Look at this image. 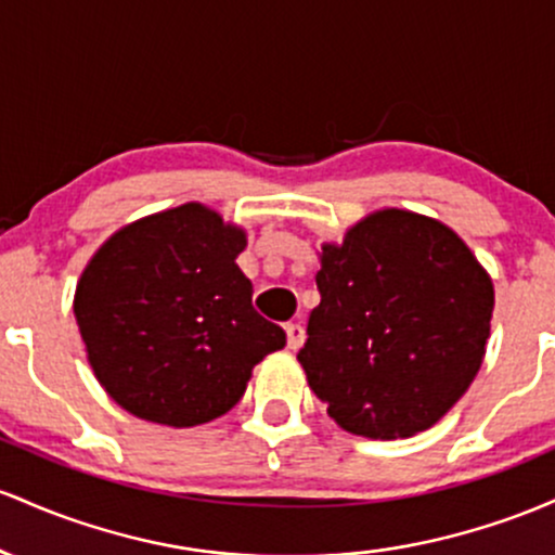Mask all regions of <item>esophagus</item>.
I'll return each instance as SVG.
<instances>
[{"label": "esophagus", "mask_w": 555, "mask_h": 555, "mask_svg": "<svg viewBox=\"0 0 555 555\" xmlns=\"http://www.w3.org/2000/svg\"><path fill=\"white\" fill-rule=\"evenodd\" d=\"M285 338H288L291 351H296V348H301L307 335H304V327L298 325V322H288V325H285Z\"/></svg>", "instance_id": "obj_1"}]
</instances>
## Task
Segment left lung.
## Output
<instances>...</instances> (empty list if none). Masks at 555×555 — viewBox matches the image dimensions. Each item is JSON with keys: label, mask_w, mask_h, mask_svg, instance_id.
<instances>
[{"label": "left lung", "mask_w": 555, "mask_h": 555, "mask_svg": "<svg viewBox=\"0 0 555 555\" xmlns=\"http://www.w3.org/2000/svg\"><path fill=\"white\" fill-rule=\"evenodd\" d=\"M320 307L298 351L340 427L406 438L466 393L485 357L493 283L438 220L383 209L322 246Z\"/></svg>", "instance_id": "left-lung-1"}]
</instances>
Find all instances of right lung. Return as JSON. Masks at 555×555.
Wrapping results in <instances>:
<instances>
[{
  "instance_id": "add662e5",
  "label": "right lung",
  "mask_w": 555,
  "mask_h": 555,
  "mask_svg": "<svg viewBox=\"0 0 555 555\" xmlns=\"http://www.w3.org/2000/svg\"><path fill=\"white\" fill-rule=\"evenodd\" d=\"M244 230L202 204L122 228L76 288V322L102 388L130 414L194 427L228 414L254 364L285 346L235 264Z\"/></svg>"
}]
</instances>
